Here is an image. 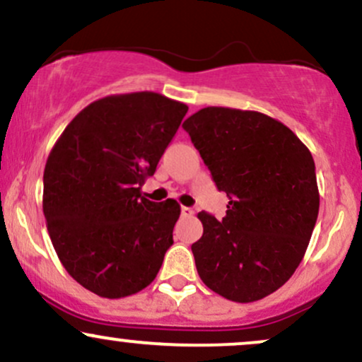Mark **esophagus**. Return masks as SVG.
Instances as JSON below:
<instances>
[{
	"mask_svg": "<svg viewBox=\"0 0 362 362\" xmlns=\"http://www.w3.org/2000/svg\"><path fill=\"white\" fill-rule=\"evenodd\" d=\"M182 216H185V218H189V216H194V209L192 207H187V206H182Z\"/></svg>",
	"mask_w": 362,
	"mask_h": 362,
	"instance_id": "obj_1",
	"label": "esophagus"
}]
</instances>
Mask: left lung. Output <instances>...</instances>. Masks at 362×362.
Returning <instances> with one entry per match:
<instances>
[{
    "label": "left lung",
    "mask_w": 362,
    "mask_h": 362,
    "mask_svg": "<svg viewBox=\"0 0 362 362\" xmlns=\"http://www.w3.org/2000/svg\"><path fill=\"white\" fill-rule=\"evenodd\" d=\"M230 197L218 221L202 213L192 245L199 277L219 296L252 303L289 281L308 248L320 194L310 149L279 120L206 107L182 124Z\"/></svg>",
    "instance_id": "left-lung-1"
}]
</instances>
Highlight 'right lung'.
Instances as JSON below:
<instances>
[{"mask_svg":"<svg viewBox=\"0 0 362 362\" xmlns=\"http://www.w3.org/2000/svg\"><path fill=\"white\" fill-rule=\"evenodd\" d=\"M189 107L155 91L90 103L54 144L42 207L57 257L74 281L109 300L153 282L173 243L180 206L141 195Z\"/></svg>","mask_w":362,"mask_h":362,"instance_id":"add662e5","label":"right lung"}]
</instances>
